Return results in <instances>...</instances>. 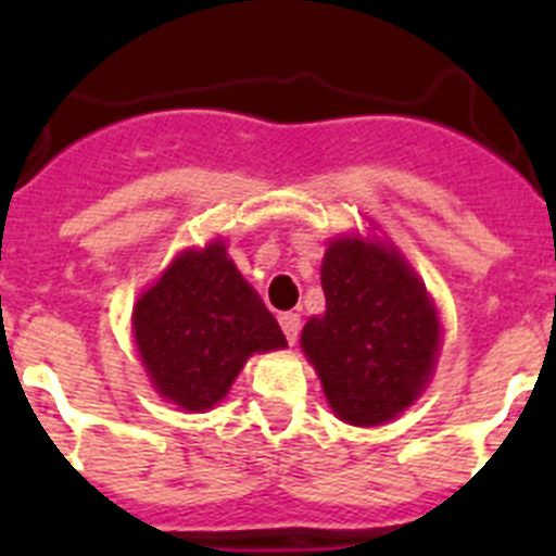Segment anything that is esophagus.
<instances>
[{"label": "esophagus", "mask_w": 556, "mask_h": 556, "mask_svg": "<svg viewBox=\"0 0 556 556\" xmlns=\"http://www.w3.org/2000/svg\"><path fill=\"white\" fill-rule=\"evenodd\" d=\"M279 325H282V330H285V336H288L290 344H295V339H299V330H301V314H295V312L279 314Z\"/></svg>", "instance_id": "esophagus-1"}]
</instances>
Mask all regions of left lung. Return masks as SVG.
I'll list each match as a JSON object with an SVG mask.
<instances>
[{"instance_id":"obj_1","label":"left lung","mask_w":556,"mask_h":556,"mask_svg":"<svg viewBox=\"0 0 556 556\" xmlns=\"http://www.w3.org/2000/svg\"><path fill=\"white\" fill-rule=\"evenodd\" d=\"M319 277L325 314L304 325V355L336 417L357 428L390 422L422 395L435 368L433 301L401 252L379 239H333Z\"/></svg>"}]
</instances>
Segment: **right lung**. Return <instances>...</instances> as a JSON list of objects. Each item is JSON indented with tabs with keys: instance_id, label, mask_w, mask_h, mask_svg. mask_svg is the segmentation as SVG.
Here are the masks:
<instances>
[{
	"instance_id": "obj_1",
	"label": "right lung",
	"mask_w": 556,
	"mask_h": 556,
	"mask_svg": "<svg viewBox=\"0 0 556 556\" xmlns=\"http://www.w3.org/2000/svg\"><path fill=\"white\" fill-rule=\"evenodd\" d=\"M131 325L150 382L185 412L220 403L250 355L288 346L223 239L179 252L139 295Z\"/></svg>"
}]
</instances>
